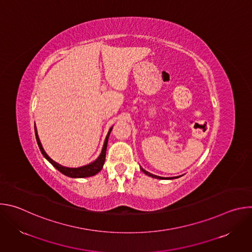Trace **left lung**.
Masks as SVG:
<instances>
[{"label":"left lung","mask_w":252,"mask_h":252,"mask_svg":"<svg viewBox=\"0 0 252 252\" xmlns=\"http://www.w3.org/2000/svg\"><path fill=\"white\" fill-rule=\"evenodd\" d=\"M140 170H141L142 172H145V173H146L147 175H149V176H152V177H155V178H158V179H174V178L179 177V176H173V177H161V176H158V175L153 174V173H151V172H149V171L145 170V169H143L142 167H140ZM181 176H182V175H181Z\"/></svg>","instance_id":"1"}]
</instances>
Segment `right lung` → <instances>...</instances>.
I'll return each mask as SVG.
<instances>
[{
	"instance_id": "1",
	"label": "right lung",
	"mask_w": 252,
	"mask_h": 252,
	"mask_svg": "<svg viewBox=\"0 0 252 252\" xmlns=\"http://www.w3.org/2000/svg\"><path fill=\"white\" fill-rule=\"evenodd\" d=\"M113 129V126L109 129V132H107L106 136H105V139H104V143L102 146V150H101V153L100 155L98 156V158L87 164V165H83V166H80V167H67V166H63L58 162H56L55 160H53L48 155L47 153L45 152L42 143H41V140L39 138V135H38V131H37V127H35L34 126V133H35V139H37V142H38V146L40 148V151L42 153V155L45 157L46 159H48L49 162H51L53 164V166H55L59 171H61L63 174L68 176V177H73V178H83V177H90V176H93V175H95L97 172H99L103 166V163H104V159H105V153H106V147H107V140H109V136L111 134V131Z\"/></svg>"
}]
</instances>
